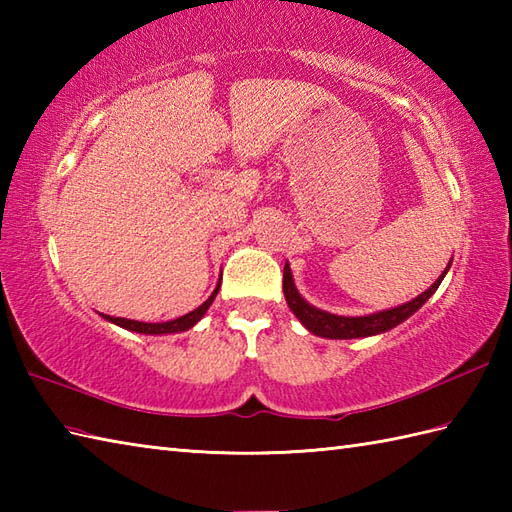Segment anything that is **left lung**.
Masks as SVG:
<instances>
[{"label": "left lung", "mask_w": 512, "mask_h": 512, "mask_svg": "<svg viewBox=\"0 0 512 512\" xmlns=\"http://www.w3.org/2000/svg\"><path fill=\"white\" fill-rule=\"evenodd\" d=\"M449 266H447V270H449ZM447 270H444L436 284H433L429 290H424L422 295H418L413 301L405 303V306L383 310L376 314H367V317H339V314H330V312L310 306V303L303 299L299 295V290L295 288V281H292L288 264L284 266V295L288 301V308L297 314V319L306 325L312 334L325 336V339H358V336H372V334L387 332L391 328H396L398 323L409 319L411 314L418 308H422L424 301H427L433 292L438 290L440 281L444 279V275H447Z\"/></svg>", "instance_id": "1"}]
</instances>
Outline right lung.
Segmentation results:
<instances>
[{
	"label": "right lung",
	"mask_w": 512,
	"mask_h": 512,
	"mask_svg": "<svg viewBox=\"0 0 512 512\" xmlns=\"http://www.w3.org/2000/svg\"><path fill=\"white\" fill-rule=\"evenodd\" d=\"M217 290H220V286H217V288L213 290V295H211L209 299H206L200 308H195L193 312L184 314V317H178V319H173V321H165V323H143V321H132V319L107 317V314H103V317H105L107 321L121 325V328H125V330L140 332V334H171V332H184V330L193 328V325L204 317V312L209 310V306H211L215 295H217Z\"/></svg>",
	"instance_id": "obj_1"
}]
</instances>
